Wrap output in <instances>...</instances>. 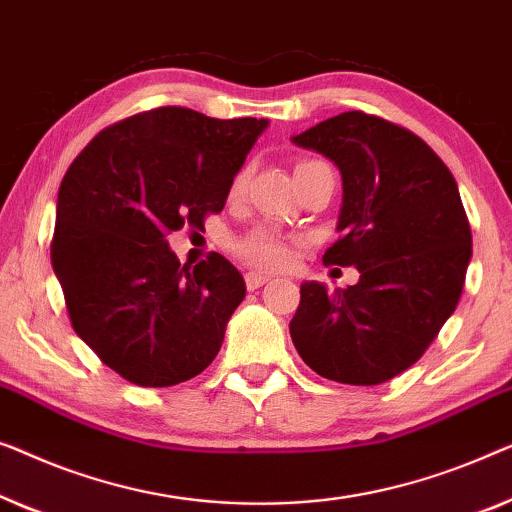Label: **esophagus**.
<instances>
[{
    "mask_svg": "<svg viewBox=\"0 0 512 512\" xmlns=\"http://www.w3.org/2000/svg\"><path fill=\"white\" fill-rule=\"evenodd\" d=\"M269 283V276H264V273H255V271H248L246 273V287L248 290H259V287Z\"/></svg>",
    "mask_w": 512,
    "mask_h": 512,
    "instance_id": "obj_1",
    "label": "esophagus"
}]
</instances>
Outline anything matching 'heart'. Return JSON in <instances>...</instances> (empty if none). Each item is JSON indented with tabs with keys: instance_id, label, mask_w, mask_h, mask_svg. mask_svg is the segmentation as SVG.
I'll use <instances>...</instances> for the list:
<instances>
[{
	"instance_id": "obj_1",
	"label": "heart",
	"mask_w": 512,
	"mask_h": 512,
	"mask_svg": "<svg viewBox=\"0 0 512 512\" xmlns=\"http://www.w3.org/2000/svg\"><path fill=\"white\" fill-rule=\"evenodd\" d=\"M246 183H248V169H241L232 181L234 197L243 192ZM234 253L239 255L246 264L257 266V269H283V266L290 264L292 259L290 243H287L278 232H273V229H266V227H257L246 236H241V239L234 243Z\"/></svg>"
}]
</instances>
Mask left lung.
Returning a JSON list of instances; mask_svg holds the SVG:
<instances>
[{"label": "left lung", "instance_id": "obj_1", "mask_svg": "<svg viewBox=\"0 0 512 512\" xmlns=\"http://www.w3.org/2000/svg\"><path fill=\"white\" fill-rule=\"evenodd\" d=\"M292 141L341 171V236L322 262L359 271L348 290L301 285L292 343L322 378L380 385L424 355L462 297L471 227L457 183L420 136L378 115H334Z\"/></svg>", "mask_w": 512, "mask_h": 512}]
</instances>
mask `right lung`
I'll use <instances>...</instances> for the list:
<instances>
[{"instance_id": "1", "label": "right lung", "mask_w": 512, "mask_h": 512, "mask_svg": "<svg viewBox=\"0 0 512 512\" xmlns=\"http://www.w3.org/2000/svg\"><path fill=\"white\" fill-rule=\"evenodd\" d=\"M266 125L160 106L102 129L64 174L50 262L71 327L129 383H185L218 355L246 283L218 253L181 266L167 236L225 208Z\"/></svg>"}]
</instances>
